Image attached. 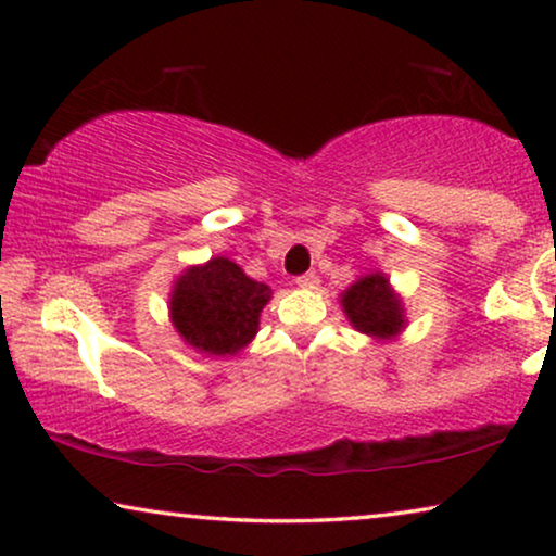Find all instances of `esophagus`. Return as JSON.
I'll use <instances>...</instances> for the list:
<instances>
[{
  "mask_svg": "<svg viewBox=\"0 0 556 556\" xmlns=\"http://www.w3.org/2000/svg\"><path fill=\"white\" fill-rule=\"evenodd\" d=\"M295 286H301V288H316V286H318V276H316V273H303V276L295 278Z\"/></svg>",
  "mask_w": 556,
  "mask_h": 556,
  "instance_id": "esophagus-1",
  "label": "esophagus"
}]
</instances>
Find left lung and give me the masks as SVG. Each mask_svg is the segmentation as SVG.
Listing matches in <instances>:
<instances>
[{
    "label": "left lung",
    "instance_id": "left-lung-1",
    "mask_svg": "<svg viewBox=\"0 0 556 556\" xmlns=\"http://www.w3.org/2000/svg\"><path fill=\"white\" fill-rule=\"evenodd\" d=\"M344 311L356 331L369 333V337H394L402 329V306L397 295L390 291V280L379 273L356 280L344 293Z\"/></svg>",
    "mask_w": 556,
    "mask_h": 556
}]
</instances>
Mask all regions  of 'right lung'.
Masks as SVG:
<instances>
[{
  "label": "right lung",
  "instance_id": "add662e5",
  "mask_svg": "<svg viewBox=\"0 0 556 556\" xmlns=\"http://www.w3.org/2000/svg\"><path fill=\"white\" fill-rule=\"evenodd\" d=\"M270 299V288L248 278L227 257H212L202 268H189L172 293V321L187 344L225 356L248 344L257 318Z\"/></svg>",
  "mask_w": 556,
  "mask_h": 556
}]
</instances>
